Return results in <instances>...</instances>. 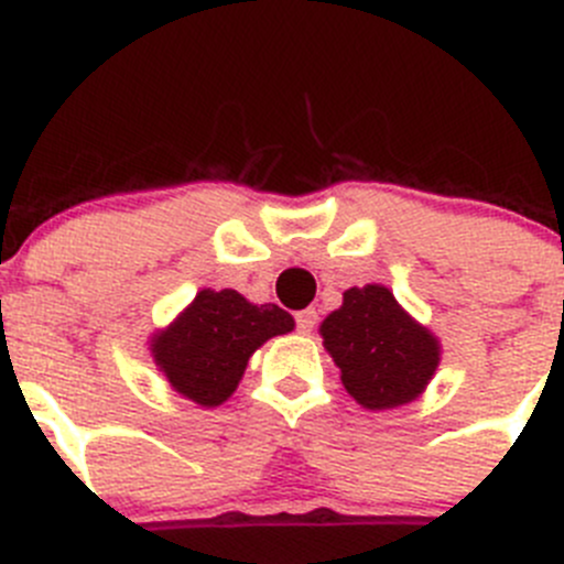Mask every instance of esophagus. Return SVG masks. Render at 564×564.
I'll list each match as a JSON object with an SVG mask.
<instances>
[{
	"label": "esophagus",
	"instance_id": "esophagus-1",
	"mask_svg": "<svg viewBox=\"0 0 564 564\" xmlns=\"http://www.w3.org/2000/svg\"><path fill=\"white\" fill-rule=\"evenodd\" d=\"M316 327V311L314 308H305L297 314V330L300 333H311Z\"/></svg>",
	"mask_w": 564,
	"mask_h": 564
}]
</instances>
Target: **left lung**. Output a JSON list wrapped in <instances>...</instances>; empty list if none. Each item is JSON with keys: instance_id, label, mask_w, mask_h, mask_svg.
Masks as SVG:
<instances>
[{"instance_id": "8db88e82", "label": "left lung", "mask_w": 564, "mask_h": 564, "mask_svg": "<svg viewBox=\"0 0 564 564\" xmlns=\"http://www.w3.org/2000/svg\"><path fill=\"white\" fill-rule=\"evenodd\" d=\"M322 344L349 397L366 410H391L424 393L441 364V341L382 283L344 292L322 319Z\"/></svg>"}]
</instances>
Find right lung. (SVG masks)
I'll use <instances>...</instances> for the list:
<instances>
[{"label": "right lung", "mask_w": 564, "mask_h": 564, "mask_svg": "<svg viewBox=\"0 0 564 564\" xmlns=\"http://www.w3.org/2000/svg\"><path fill=\"white\" fill-rule=\"evenodd\" d=\"M292 330V314L275 303L256 305L237 289H200L171 325L151 336V355L173 391L200 408H217L237 391L250 355Z\"/></svg>", "instance_id": "obj_1"}]
</instances>
